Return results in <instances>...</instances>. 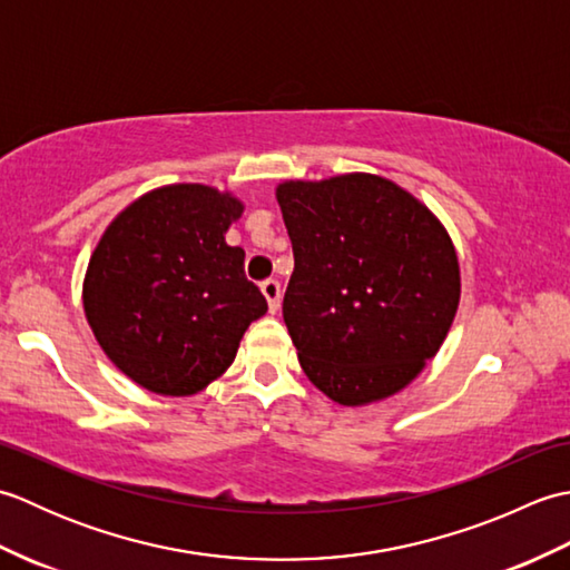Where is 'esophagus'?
Here are the masks:
<instances>
[{
  "instance_id": "obj_1",
  "label": "esophagus",
  "mask_w": 570,
  "mask_h": 570,
  "mask_svg": "<svg viewBox=\"0 0 570 570\" xmlns=\"http://www.w3.org/2000/svg\"><path fill=\"white\" fill-rule=\"evenodd\" d=\"M262 294L266 298V304H269V311L276 313L278 311V298H282V284L276 282V278H266V282L259 284Z\"/></svg>"
}]
</instances>
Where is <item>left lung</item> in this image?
Returning a JSON list of instances; mask_svg holds the SVG:
<instances>
[{
  "label": "left lung",
  "instance_id": "8db88e82",
  "mask_svg": "<svg viewBox=\"0 0 570 570\" xmlns=\"http://www.w3.org/2000/svg\"><path fill=\"white\" fill-rule=\"evenodd\" d=\"M276 200L294 247L284 323L306 377L343 406L404 390L455 318L451 235L419 198L374 174L284 180Z\"/></svg>",
  "mask_w": 570,
  "mask_h": 570
}]
</instances>
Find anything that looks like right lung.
<instances>
[{
	"label": "right lung",
	"instance_id": "add662e5",
	"mask_svg": "<svg viewBox=\"0 0 570 570\" xmlns=\"http://www.w3.org/2000/svg\"><path fill=\"white\" fill-rule=\"evenodd\" d=\"M242 210L239 198L213 186H161L129 203L95 247L85 318L112 365L144 390H205L266 313L245 276V249L225 242Z\"/></svg>",
	"mask_w": 570,
	"mask_h": 570
}]
</instances>
